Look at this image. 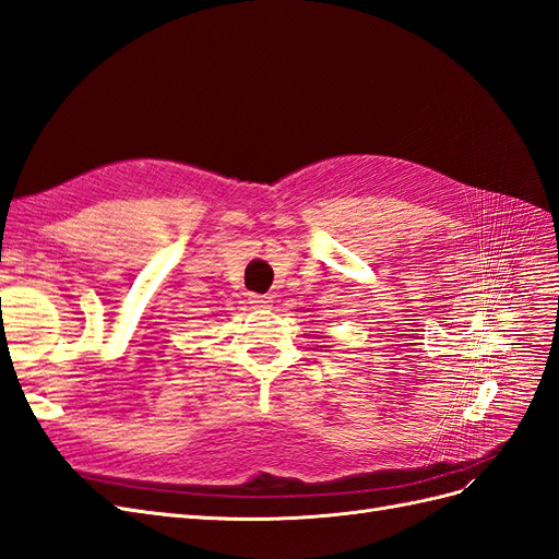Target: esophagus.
<instances>
[{
    "instance_id": "obj_1",
    "label": "esophagus",
    "mask_w": 559,
    "mask_h": 559,
    "mask_svg": "<svg viewBox=\"0 0 559 559\" xmlns=\"http://www.w3.org/2000/svg\"><path fill=\"white\" fill-rule=\"evenodd\" d=\"M248 305L252 309H269L271 307V297L269 295H250L248 297Z\"/></svg>"
}]
</instances>
